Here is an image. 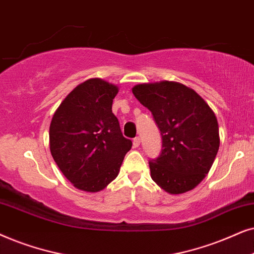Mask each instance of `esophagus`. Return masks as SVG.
Wrapping results in <instances>:
<instances>
[{"label":"esophagus","instance_id":"1","mask_svg":"<svg viewBox=\"0 0 254 254\" xmlns=\"http://www.w3.org/2000/svg\"><path fill=\"white\" fill-rule=\"evenodd\" d=\"M132 143H133V147H138L140 145V138L139 137H136L133 139Z\"/></svg>","mask_w":254,"mask_h":254}]
</instances>
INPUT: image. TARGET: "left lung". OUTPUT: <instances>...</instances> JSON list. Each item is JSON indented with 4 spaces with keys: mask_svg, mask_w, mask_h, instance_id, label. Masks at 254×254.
Wrapping results in <instances>:
<instances>
[{
    "mask_svg": "<svg viewBox=\"0 0 254 254\" xmlns=\"http://www.w3.org/2000/svg\"><path fill=\"white\" fill-rule=\"evenodd\" d=\"M132 93L151 111L161 132L160 155L148 161L152 180L170 194L194 189L218 152L214 111L194 89L174 81L137 84Z\"/></svg>",
    "mask_w": 254,
    "mask_h": 254,
    "instance_id": "left-lung-1",
    "label": "left lung"
}]
</instances>
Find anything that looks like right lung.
<instances>
[{
    "label": "right lung",
    "instance_id": "1",
    "mask_svg": "<svg viewBox=\"0 0 254 254\" xmlns=\"http://www.w3.org/2000/svg\"><path fill=\"white\" fill-rule=\"evenodd\" d=\"M117 93V86L102 79L84 81L66 96L51 121V154L80 190L106 188L132 146L111 110Z\"/></svg>",
    "mask_w": 254,
    "mask_h": 254
}]
</instances>
